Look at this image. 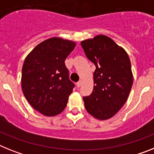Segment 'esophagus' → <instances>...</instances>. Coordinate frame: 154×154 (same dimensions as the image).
Returning a JSON list of instances; mask_svg holds the SVG:
<instances>
[{
    "label": "esophagus",
    "instance_id": "esophagus-1",
    "mask_svg": "<svg viewBox=\"0 0 154 154\" xmlns=\"http://www.w3.org/2000/svg\"><path fill=\"white\" fill-rule=\"evenodd\" d=\"M82 80H80V81H79V82H77V86H78V87H80V86H82Z\"/></svg>",
    "mask_w": 154,
    "mask_h": 154
}]
</instances>
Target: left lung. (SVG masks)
I'll return each instance as SVG.
<instances>
[{
    "mask_svg": "<svg viewBox=\"0 0 154 154\" xmlns=\"http://www.w3.org/2000/svg\"><path fill=\"white\" fill-rule=\"evenodd\" d=\"M87 58L95 64L92 93L83 97L86 111L100 120H106L118 112L126 102L132 89L129 57L123 48L111 38L97 36L81 42Z\"/></svg>",
    "mask_w": 154,
    "mask_h": 154,
    "instance_id": "1",
    "label": "left lung"
}]
</instances>
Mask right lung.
Returning a JSON list of instances; mask_svg holds the SVG:
<instances>
[{"mask_svg": "<svg viewBox=\"0 0 154 154\" xmlns=\"http://www.w3.org/2000/svg\"><path fill=\"white\" fill-rule=\"evenodd\" d=\"M75 47L70 40L51 38L36 46L25 60L22 92L30 105L46 116L62 112L75 87L64 64Z\"/></svg>", "mask_w": 154, "mask_h": 154, "instance_id": "right-lung-1", "label": "right lung"}]
</instances>
